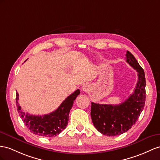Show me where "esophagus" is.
Here are the masks:
<instances>
[{
    "label": "esophagus",
    "mask_w": 160,
    "mask_h": 160,
    "mask_svg": "<svg viewBox=\"0 0 160 160\" xmlns=\"http://www.w3.org/2000/svg\"><path fill=\"white\" fill-rule=\"evenodd\" d=\"M82 91L84 92H88L90 89H91V88H90V86L89 84H85L82 86Z\"/></svg>",
    "instance_id": "34e87169"
}]
</instances>
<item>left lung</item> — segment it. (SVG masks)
<instances>
[{
  "label": "left lung",
  "instance_id": "8db88e82",
  "mask_svg": "<svg viewBox=\"0 0 160 160\" xmlns=\"http://www.w3.org/2000/svg\"><path fill=\"white\" fill-rule=\"evenodd\" d=\"M126 62L138 72V81L134 92L119 105L91 103V118L94 126L104 135L116 136L127 132L135 124L144 108L145 77L143 69L134 55L127 51Z\"/></svg>",
  "mask_w": 160,
  "mask_h": 160
}]
</instances>
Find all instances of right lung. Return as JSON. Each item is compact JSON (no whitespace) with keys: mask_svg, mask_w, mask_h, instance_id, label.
<instances>
[{"mask_svg":"<svg viewBox=\"0 0 160 160\" xmlns=\"http://www.w3.org/2000/svg\"><path fill=\"white\" fill-rule=\"evenodd\" d=\"M79 89L68 96L55 111L44 116H34L23 112L18 103L19 94H16L17 109L23 122L30 132L42 137L57 136L66 128L68 124L69 113L73 104V101L79 95Z\"/></svg>","mask_w":160,"mask_h":160,"instance_id":"add662e5","label":"right lung"}]
</instances>
